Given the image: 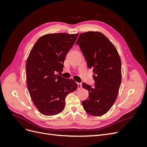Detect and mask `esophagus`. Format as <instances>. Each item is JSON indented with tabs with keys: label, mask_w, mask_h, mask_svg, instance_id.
<instances>
[{
	"label": "esophagus",
	"mask_w": 147,
	"mask_h": 147,
	"mask_svg": "<svg viewBox=\"0 0 147 147\" xmlns=\"http://www.w3.org/2000/svg\"><path fill=\"white\" fill-rule=\"evenodd\" d=\"M77 85H78V89L82 88V83H77Z\"/></svg>",
	"instance_id": "34e87169"
}]
</instances>
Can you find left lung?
Returning <instances> with one entry per match:
<instances>
[{"label":"left lung","mask_w":147,"mask_h":147,"mask_svg":"<svg viewBox=\"0 0 147 147\" xmlns=\"http://www.w3.org/2000/svg\"><path fill=\"white\" fill-rule=\"evenodd\" d=\"M88 67L93 68L94 86L83 83L89 92L82 101L84 110L92 116H102L112 107L117 98L121 82V63L116 48L99 32L89 31L80 34L76 42Z\"/></svg>","instance_id":"8db88e82"}]
</instances>
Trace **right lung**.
<instances>
[{
	"label": "right lung",
	"instance_id": "right-lung-1",
	"mask_svg": "<svg viewBox=\"0 0 147 147\" xmlns=\"http://www.w3.org/2000/svg\"><path fill=\"white\" fill-rule=\"evenodd\" d=\"M78 34H48L40 37L26 63V80L34 104L42 114L52 116L65 108V98L77 90V83L58 75L65 56Z\"/></svg>",
	"mask_w": 147,
	"mask_h": 147
}]
</instances>
